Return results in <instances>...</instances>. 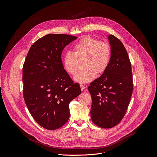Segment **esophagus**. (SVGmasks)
<instances>
[{
    "mask_svg": "<svg viewBox=\"0 0 157 157\" xmlns=\"http://www.w3.org/2000/svg\"><path fill=\"white\" fill-rule=\"evenodd\" d=\"M80 86L81 90H82V91L85 88V85H82V84H80Z\"/></svg>",
    "mask_w": 157,
    "mask_h": 157,
    "instance_id": "34e87169",
    "label": "esophagus"
}]
</instances>
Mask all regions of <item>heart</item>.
<instances>
[{
    "instance_id": "heart-1",
    "label": "heart",
    "mask_w": 157,
    "mask_h": 157,
    "mask_svg": "<svg viewBox=\"0 0 157 157\" xmlns=\"http://www.w3.org/2000/svg\"><path fill=\"white\" fill-rule=\"evenodd\" d=\"M74 53L67 52L62 59V64L66 71L74 75L78 70V60L85 58L83 67L74 77V80L80 83L92 81L97 74L100 75L108 69L111 58V48L106 42L91 36H86L73 46Z\"/></svg>"
}]
</instances>
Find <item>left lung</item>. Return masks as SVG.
<instances>
[{"label":"left lung","instance_id":"8db88e82","mask_svg":"<svg viewBox=\"0 0 157 157\" xmlns=\"http://www.w3.org/2000/svg\"><path fill=\"white\" fill-rule=\"evenodd\" d=\"M111 58L106 71L88 87L91 96V118L97 126L109 129L117 125L126 114L133 91L131 63L122 43L108 36Z\"/></svg>","mask_w":157,"mask_h":157}]
</instances>
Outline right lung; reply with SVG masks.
Returning <instances> with one entry per match:
<instances>
[{
  "instance_id": "obj_1",
  "label": "right lung",
  "mask_w": 157,
  "mask_h": 157,
  "mask_svg": "<svg viewBox=\"0 0 157 157\" xmlns=\"http://www.w3.org/2000/svg\"><path fill=\"white\" fill-rule=\"evenodd\" d=\"M77 36L49 34L31 46L23 66V98L32 117L48 130L61 128L70 116L69 105L81 93L62 64L64 48Z\"/></svg>"
}]
</instances>
